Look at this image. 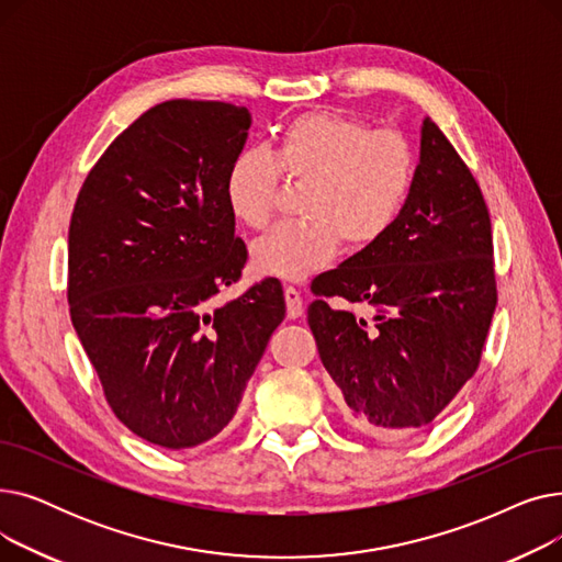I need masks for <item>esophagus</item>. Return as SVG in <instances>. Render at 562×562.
<instances>
[{"instance_id":"1","label":"esophagus","mask_w":562,"mask_h":562,"mask_svg":"<svg viewBox=\"0 0 562 562\" xmlns=\"http://www.w3.org/2000/svg\"><path fill=\"white\" fill-rule=\"evenodd\" d=\"M284 301H286V316L299 318L303 316V296L296 286H284Z\"/></svg>"}]
</instances>
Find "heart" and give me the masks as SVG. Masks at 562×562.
I'll list each match as a JSON object with an SVG mask.
<instances>
[{"mask_svg": "<svg viewBox=\"0 0 562 562\" xmlns=\"http://www.w3.org/2000/svg\"><path fill=\"white\" fill-rule=\"evenodd\" d=\"M286 182L307 184L303 221L280 223L250 246L252 269L280 280H305L328 266L339 241L350 250L375 244L394 225L415 177L409 140L392 127L369 130L360 117L310 111L289 121L271 153L244 147L225 172L232 216L259 229L271 221Z\"/></svg>", "mask_w": 562, "mask_h": 562, "instance_id": "b5f03b06", "label": "heart"}]
</instances>
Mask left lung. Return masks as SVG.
I'll return each mask as SVG.
<instances>
[{
    "mask_svg": "<svg viewBox=\"0 0 562 562\" xmlns=\"http://www.w3.org/2000/svg\"><path fill=\"white\" fill-rule=\"evenodd\" d=\"M307 323L350 424L382 441L428 426L476 373L496 307L483 193L426 117L419 166L385 236L312 282ZM364 302L371 327L326 297Z\"/></svg>",
    "mask_w": 562,
    "mask_h": 562,
    "instance_id": "8db88e82",
    "label": "left lung"
}]
</instances>
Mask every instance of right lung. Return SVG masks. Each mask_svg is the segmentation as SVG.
<instances>
[{
  "label": "right lung",
  "instance_id": "obj_1",
  "mask_svg": "<svg viewBox=\"0 0 562 562\" xmlns=\"http://www.w3.org/2000/svg\"><path fill=\"white\" fill-rule=\"evenodd\" d=\"M246 106L168 100L88 172L68 232V303L113 415L164 449H193L234 417L284 318L278 280L210 312L241 278L223 184Z\"/></svg>",
  "mask_w": 562,
  "mask_h": 562
}]
</instances>
